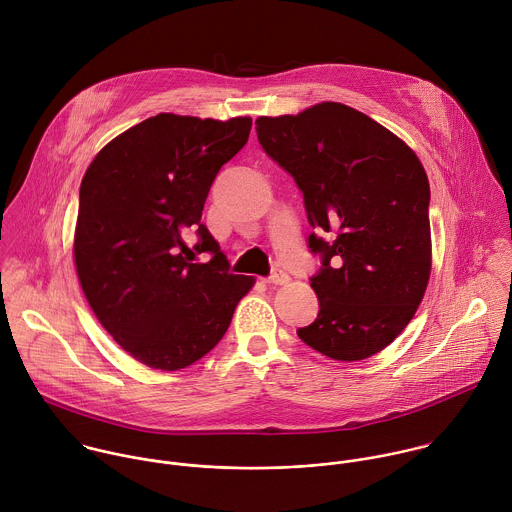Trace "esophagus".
<instances>
[{"label":"esophagus","mask_w":512,"mask_h":512,"mask_svg":"<svg viewBox=\"0 0 512 512\" xmlns=\"http://www.w3.org/2000/svg\"><path fill=\"white\" fill-rule=\"evenodd\" d=\"M265 281L269 285H285V283H289V275L285 271H281V269H275Z\"/></svg>","instance_id":"obj_1"}]
</instances>
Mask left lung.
Wrapping results in <instances>:
<instances>
[{
	"label": "left lung",
	"mask_w": 512,
	"mask_h": 512,
	"mask_svg": "<svg viewBox=\"0 0 512 512\" xmlns=\"http://www.w3.org/2000/svg\"><path fill=\"white\" fill-rule=\"evenodd\" d=\"M257 139L303 193L319 315L297 335L335 361H363L413 319L431 275V189L415 151L335 101L259 117ZM328 237L325 238L324 235Z\"/></svg>",
	"instance_id": "left-lung-1"
}]
</instances>
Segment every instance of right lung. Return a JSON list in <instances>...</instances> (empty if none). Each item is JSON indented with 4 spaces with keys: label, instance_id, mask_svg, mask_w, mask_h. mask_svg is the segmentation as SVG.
Returning a JSON list of instances; mask_svg holds the SVG:
<instances>
[{
    "label": "right lung",
    "instance_id": "1",
    "mask_svg": "<svg viewBox=\"0 0 512 512\" xmlns=\"http://www.w3.org/2000/svg\"><path fill=\"white\" fill-rule=\"evenodd\" d=\"M251 117L159 113L109 141L79 187L75 269L103 329L139 363L177 371L225 335L255 279L229 261L201 223L219 169L249 139ZM195 230L200 241H182ZM211 252L207 264H191Z\"/></svg>",
    "mask_w": 512,
    "mask_h": 512
}]
</instances>
